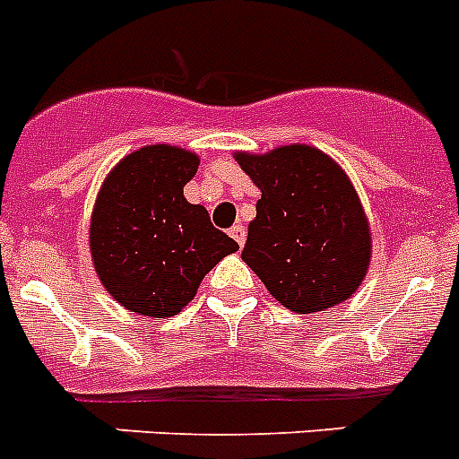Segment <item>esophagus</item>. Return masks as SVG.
Returning a JSON list of instances; mask_svg holds the SVG:
<instances>
[{
    "label": "esophagus",
    "mask_w": 459,
    "mask_h": 459,
    "mask_svg": "<svg viewBox=\"0 0 459 459\" xmlns=\"http://www.w3.org/2000/svg\"><path fill=\"white\" fill-rule=\"evenodd\" d=\"M229 233H230V238H233V240L238 242V245H240V247L245 245V240H247V230H245V226H242V224H235L233 229L229 230Z\"/></svg>",
    "instance_id": "esophagus-1"
}]
</instances>
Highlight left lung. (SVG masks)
Instances as JSON below:
<instances>
[{"instance_id":"8db88e82","label":"left lung","mask_w":459,"mask_h":459,"mask_svg":"<svg viewBox=\"0 0 459 459\" xmlns=\"http://www.w3.org/2000/svg\"><path fill=\"white\" fill-rule=\"evenodd\" d=\"M261 189L242 258L290 312H325L356 293L372 233L340 163L309 145L235 152Z\"/></svg>"}]
</instances>
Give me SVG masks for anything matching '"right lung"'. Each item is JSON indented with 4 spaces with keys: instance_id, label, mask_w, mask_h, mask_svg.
I'll list each match as a JSON object with an SVG mask.
<instances>
[{
    "instance_id": "1",
    "label": "right lung",
    "mask_w": 459,
    "mask_h": 459,
    "mask_svg": "<svg viewBox=\"0 0 459 459\" xmlns=\"http://www.w3.org/2000/svg\"><path fill=\"white\" fill-rule=\"evenodd\" d=\"M201 159L175 145L126 154L99 191L90 252L110 296L141 316L180 314L203 277L240 247L185 198Z\"/></svg>"
}]
</instances>
